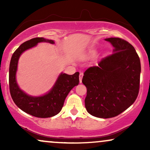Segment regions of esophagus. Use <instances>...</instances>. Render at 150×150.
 Segmentation results:
<instances>
[{"label":"esophagus","instance_id":"1","mask_svg":"<svg viewBox=\"0 0 150 150\" xmlns=\"http://www.w3.org/2000/svg\"><path fill=\"white\" fill-rule=\"evenodd\" d=\"M83 75H84L83 73H82V72H80V75H79V78H80V82H82V77H83Z\"/></svg>","mask_w":150,"mask_h":150}]
</instances>
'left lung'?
I'll use <instances>...</instances> for the list:
<instances>
[{"mask_svg":"<svg viewBox=\"0 0 150 150\" xmlns=\"http://www.w3.org/2000/svg\"><path fill=\"white\" fill-rule=\"evenodd\" d=\"M106 41L114 47L113 53L87 68L82 80L87 87V112L101 118L118 116L135 102L141 72L140 58L130 43L118 37Z\"/></svg>","mask_w":150,"mask_h":150,"instance_id":"8db88e82","label":"left lung"}]
</instances>
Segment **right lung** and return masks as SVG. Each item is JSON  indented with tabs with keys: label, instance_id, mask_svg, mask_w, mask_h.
I'll return each instance as SVG.
<instances>
[{
	"label": "right lung",
	"instance_id": "add662e5",
	"mask_svg": "<svg viewBox=\"0 0 150 150\" xmlns=\"http://www.w3.org/2000/svg\"><path fill=\"white\" fill-rule=\"evenodd\" d=\"M42 42L54 44L53 40L36 37L24 42L13 53L9 68V88L12 99L20 109L38 118H50L61 111L68 93L75 86L78 85L80 80L78 72L72 75L62 73L53 89L42 97H30L20 90L15 80L19 58L22 52Z\"/></svg>",
	"mask_w": 150,
	"mask_h": 150
}]
</instances>
